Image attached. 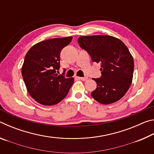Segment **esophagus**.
<instances>
[{"instance_id": "34e87169", "label": "esophagus", "mask_w": 154, "mask_h": 154, "mask_svg": "<svg viewBox=\"0 0 154 154\" xmlns=\"http://www.w3.org/2000/svg\"><path fill=\"white\" fill-rule=\"evenodd\" d=\"M78 78H79V79L82 80V81H86V80L88 79V77H78Z\"/></svg>"}]
</instances>
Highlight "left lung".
<instances>
[{"label": "left lung", "instance_id": "8db88e82", "mask_svg": "<svg viewBox=\"0 0 154 154\" xmlns=\"http://www.w3.org/2000/svg\"><path fill=\"white\" fill-rule=\"evenodd\" d=\"M78 43L93 62L101 64L102 76L93 79L97 87L91 96L103 105L121 99L131 85L134 71L133 58L126 45L109 35L82 36Z\"/></svg>", "mask_w": 154, "mask_h": 154}]
</instances>
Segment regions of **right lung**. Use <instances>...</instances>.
<instances>
[{
	"instance_id": "1",
	"label": "right lung",
	"mask_w": 154,
	"mask_h": 154,
	"mask_svg": "<svg viewBox=\"0 0 154 154\" xmlns=\"http://www.w3.org/2000/svg\"><path fill=\"white\" fill-rule=\"evenodd\" d=\"M72 37L55 38L35 44L26 54L22 75L30 95L41 105L50 106L66 97L74 82L56 73L60 69V54Z\"/></svg>"
}]
</instances>
